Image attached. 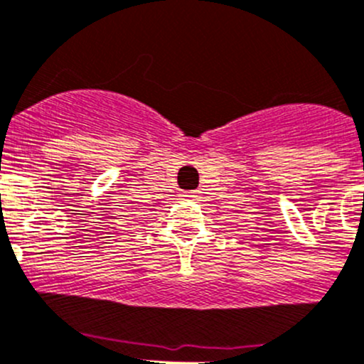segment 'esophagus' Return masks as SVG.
I'll use <instances>...</instances> for the list:
<instances>
[{
    "label": "esophagus",
    "mask_w": 364,
    "mask_h": 364,
    "mask_svg": "<svg viewBox=\"0 0 364 364\" xmlns=\"http://www.w3.org/2000/svg\"><path fill=\"white\" fill-rule=\"evenodd\" d=\"M183 198H188V200H197L198 192H183Z\"/></svg>",
    "instance_id": "1"
}]
</instances>
